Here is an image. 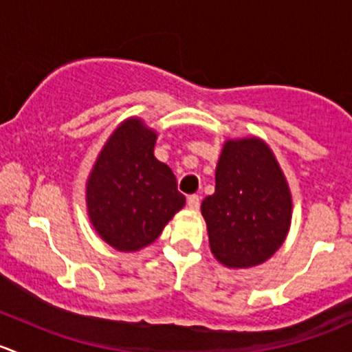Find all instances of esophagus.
<instances>
[{
    "mask_svg": "<svg viewBox=\"0 0 352 352\" xmlns=\"http://www.w3.org/2000/svg\"><path fill=\"white\" fill-rule=\"evenodd\" d=\"M187 204H189L190 209H199V206H201V197H199L197 194H192V196L187 197Z\"/></svg>",
    "mask_w": 352,
    "mask_h": 352,
    "instance_id": "1",
    "label": "esophagus"
}]
</instances>
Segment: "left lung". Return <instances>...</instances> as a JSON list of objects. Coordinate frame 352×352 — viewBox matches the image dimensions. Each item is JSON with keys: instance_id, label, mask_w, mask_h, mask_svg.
Wrapping results in <instances>:
<instances>
[{"instance_id": "left-lung-1", "label": "left lung", "mask_w": 352, "mask_h": 352, "mask_svg": "<svg viewBox=\"0 0 352 352\" xmlns=\"http://www.w3.org/2000/svg\"><path fill=\"white\" fill-rule=\"evenodd\" d=\"M209 245L226 267L267 261L285 242L291 223V194L264 141H226L216 166V189L202 201Z\"/></svg>"}]
</instances>
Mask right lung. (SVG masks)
<instances>
[{"mask_svg":"<svg viewBox=\"0 0 352 352\" xmlns=\"http://www.w3.org/2000/svg\"><path fill=\"white\" fill-rule=\"evenodd\" d=\"M156 133L140 119L109 138L87 184L90 219L98 235L120 252L146 247L184 208L170 166L155 158Z\"/></svg>","mask_w":352,"mask_h":352,"instance_id":"add662e5","label":"right lung"}]
</instances>
